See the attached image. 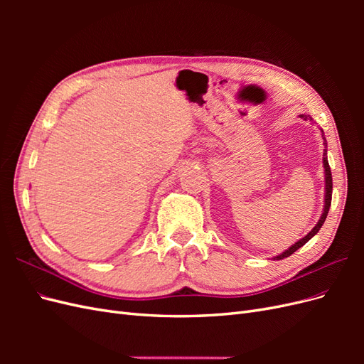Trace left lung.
Wrapping results in <instances>:
<instances>
[{
  "instance_id": "left-lung-1",
  "label": "left lung",
  "mask_w": 364,
  "mask_h": 364,
  "mask_svg": "<svg viewBox=\"0 0 364 364\" xmlns=\"http://www.w3.org/2000/svg\"><path fill=\"white\" fill-rule=\"evenodd\" d=\"M304 119H311V117L310 115H301ZM322 132V136H325L323 135V130H321ZM325 139V138H323ZM323 144L326 146V139H325V142ZM323 167H325V182H326V194H325V209H323V214H322V217H321V220H318V223L311 229V232L310 234H306L304 238H301L299 241H297V243H294L289 250H285V252H282L281 255H278L277 258L274 259H282V258H287V257H290L293 252H296L297 249L299 247H302L308 240H311L317 232H318V229L322 228V225H323V222H325V218H326V215H328V211H329V206H331V196H333V176H331V168H329V164H328V159H326V150H323Z\"/></svg>"
}]
</instances>
